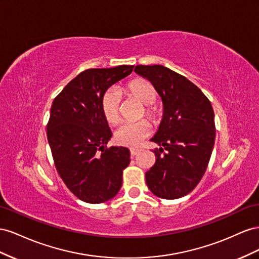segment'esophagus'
I'll use <instances>...</instances> for the list:
<instances>
[{"instance_id":"obj_1","label":"esophagus","mask_w":259,"mask_h":259,"mask_svg":"<svg viewBox=\"0 0 259 259\" xmlns=\"http://www.w3.org/2000/svg\"><path fill=\"white\" fill-rule=\"evenodd\" d=\"M139 153V150L138 149H130V154L131 156H136V155Z\"/></svg>"}]
</instances>
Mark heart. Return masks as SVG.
<instances>
[{
    "label": "heart",
    "mask_w": 259,
    "mask_h": 259,
    "mask_svg": "<svg viewBox=\"0 0 259 259\" xmlns=\"http://www.w3.org/2000/svg\"><path fill=\"white\" fill-rule=\"evenodd\" d=\"M123 91L129 97L135 98L145 105V116L150 120L154 122L157 121L159 110L152 105L157 100V92L151 82L143 79L132 80L124 87ZM119 104L120 99L115 91L108 90L103 93L101 98V110L108 123L114 124L119 120ZM150 132L151 125L146 120L125 122L116 130L115 140L118 144L123 146H138L150 136Z\"/></svg>",
    "instance_id": "heart-1"
}]
</instances>
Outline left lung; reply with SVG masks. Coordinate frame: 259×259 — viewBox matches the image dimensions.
I'll return each mask as SVG.
<instances>
[{
  "mask_svg": "<svg viewBox=\"0 0 259 259\" xmlns=\"http://www.w3.org/2000/svg\"><path fill=\"white\" fill-rule=\"evenodd\" d=\"M135 71L150 80L160 95L164 115L151 141L156 161L145 174L154 195L175 199L189 194L201 181L215 143L216 127L209 100L199 89L161 65H138Z\"/></svg>",
  "mask_w": 259,
  "mask_h": 259,
  "instance_id": "left-lung-1",
  "label": "left lung"
}]
</instances>
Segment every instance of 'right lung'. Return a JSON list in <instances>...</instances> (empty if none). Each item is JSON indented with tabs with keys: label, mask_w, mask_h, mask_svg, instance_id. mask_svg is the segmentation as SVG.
Instances as JSON below:
<instances>
[{
	"label": "right lung",
	"mask_w": 259,
	"mask_h": 259,
	"mask_svg": "<svg viewBox=\"0 0 259 259\" xmlns=\"http://www.w3.org/2000/svg\"><path fill=\"white\" fill-rule=\"evenodd\" d=\"M132 69L129 65L87 69L52 103L47 135L56 170L85 203H104L121 188L130 152L123 146H106L112 131L102 114L101 98Z\"/></svg>",
	"instance_id": "add662e5"
}]
</instances>
